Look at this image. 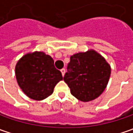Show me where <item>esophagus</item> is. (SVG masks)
Returning a JSON list of instances; mask_svg holds the SVG:
<instances>
[{"mask_svg":"<svg viewBox=\"0 0 133 133\" xmlns=\"http://www.w3.org/2000/svg\"><path fill=\"white\" fill-rule=\"evenodd\" d=\"M61 73H62V75L64 76V74H65V72H66V69H64V68H63V69H61Z\"/></svg>","mask_w":133,"mask_h":133,"instance_id":"1","label":"esophagus"}]
</instances>
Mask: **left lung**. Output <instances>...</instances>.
Returning <instances> with one entry per match:
<instances>
[{"mask_svg":"<svg viewBox=\"0 0 133 133\" xmlns=\"http://www.w3.org/2000/svg\"><path fill=\"white\" fill-rule=\"evenodd\" d=\"M111 74L110 64L95 50L72 55L64 81L71 94L81 101L97 98L107 87Z\"/></svg>","mask_w":133,"mask_h":133,"instance_id":"obj_1","label":"left lung"}]
</instances>
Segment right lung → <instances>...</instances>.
<instances>
[{
  "label": "right lung",
  "instance_id": "1",
  "mask_svg": "<svg viewBox=\"0 0 133 133\" xmlns=\"http://www.w3.org/2000/svg\"><path fill=\"white\" fill-rule=\"evenodd\" d=\"M15 75L24 94L36 101L51 95L55 85L63 80L61 72L55 67L51 56L37 51L26 54L18 61Z\"/></svg>",
  "mask_w": 133,
  "mask_h": 133
}]
</instances>
